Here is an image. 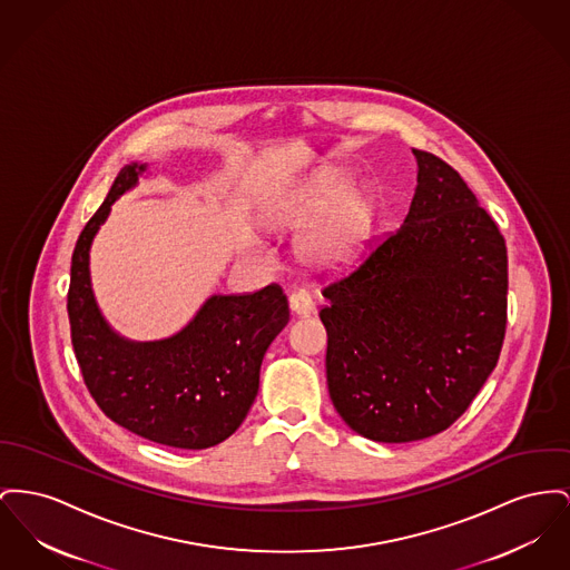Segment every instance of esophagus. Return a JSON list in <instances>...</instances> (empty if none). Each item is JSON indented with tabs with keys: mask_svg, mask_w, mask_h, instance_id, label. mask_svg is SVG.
Segmentation results:
<instances>
[{
	"mask_svg": "<svg viewBox=\"0 0 570 570\" xmlns=\"http://www.w3.org/2000/svg\"><path fill=\"white\" fill-rule=\"evenodd\" d=\"M288 303H291L293 314H297V316H309V314H314V309H316L314 299H312L305 291H295V293L288 297Z\"/></svg>",
	"mask_w": 570,
	"mask_h": 570,
	"instance_id": "34e87169",
	"label": "esophagus"
}]
</instances>
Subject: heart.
Segmentation results:
<instances>
[{
	"mask_svg": "<svg viewBox=\"0 0 570 570\" xmlns=\"http://www.w3.org/2000/svg\"><path fill=\"white\" fill-rule=\"evenodd\" d=\"M376 219V200L368 191H353L346 176L334 174L297 200L291 202L284 222L293 228H313L303 254L325 268L348 265L366 245Z\"/></svg>",
	"mask_w": 570,
	"mask_h": 570,
	"instance_id": "obj_1",
	"label": "heart"
}]
</instances>
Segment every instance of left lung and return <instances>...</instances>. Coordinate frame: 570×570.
Wrapping results in <instances>:
<instances>
[{"label":"left lung","instance_id":"1","mask_svg":"<svg viewBox=\"0 0 570 570\" xmlns=\"http://www.w3.org/2000/svg\"><path fill=\"white\" fill-rule=\"evenodd\" d=\"M417 187L396 233L323 288L327 385L340 417L381 443L452 426L498 366L505 240L461 174L413 150Z\"/></svg>","mask_w":570,"mask_h":570}]
</instances>
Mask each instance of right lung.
Wrapping results in <instances>:
<instances>
[{
  "label": "right lung",
  "mask_w": 570,
  "mask_h": 570,
  "mask_svg": "<svg viewBox=\"0 0 570 570\" xmlns=\"http://www.w3.org/2000/svg\"><path fill=\"white\" fill-rule=\"evenodd\" d=\"M146 166H125L77 238L70 261V340L86 387L118 426L148 441L204 450L243 424L256 401L268 344L288 323L277 284L247 295H213L178 334L134 342L116 334L95 299L90 245L111 204Z\"/></svg>",
  "instance_id": "right-lung-1"
}]
</instances>
